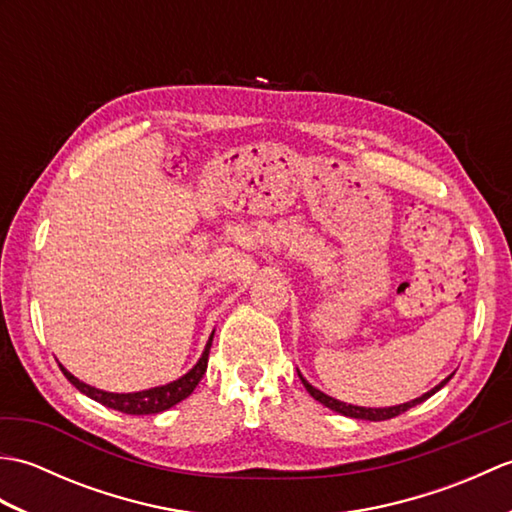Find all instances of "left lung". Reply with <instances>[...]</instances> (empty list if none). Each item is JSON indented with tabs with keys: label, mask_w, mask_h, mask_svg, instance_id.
<instances>
[{
	"label": "left lung",
	"mask_w": 512,
	"mask_h": 512,
	"mask_svg": "<svg viewBox=\"0 0 512 512\" xmlns=\"http://www.w3.org/2000/svg\"><path fill=\"white\" fill-rule=\"evenodd\" d=\"M299 378H301L303 387L308 389V394H310L314 400H319L321 405H325V407H328V409H332V411H336V413H341V416H347V418H356V420H374V422H378V420H389V418H396V416H400V413L409 411L411 407L420 405V402H424V400H427L429 396L436 394L438 389H442L444 385H447L449 380L453 378V374H451L449 378H444L438 387H433V389H431V391H427V394H424V396H420V398H416V400H411V402H405V405H398V407H385V409H372V407H356V405H345V402L336 400V398H330V396H325L323 391H319L317 387H312V385L308 383V380L303 378L301 374H299Z\"/></svg>",
	"instance_id": "8db88e82"
}]
</instances>
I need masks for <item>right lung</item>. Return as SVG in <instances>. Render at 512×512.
<instances>
[{
    "label": "right lung",
    "mask_w": 512,
    "mask_h": 512,
    "mask_svg": "<svg viewBox=\"0 0 512 512\" xmlns=\"http://www.w3.org/2000/svg\"><path fill=\"white\" fill-rule=\"evenodd\" d=\"M211 341H213V334H211L209 343H206V347H204L202 358H200L198 363H195V367L191 369L189 374H184L182 378L173 380V383H169V385L145 389V391H136V394H112V391H103V389L90 387V385L81 383V380L76 378V376H72L63 365H59V367H61L63 376L68 378L76 389L83 391L85 396H90L92 400L101 402V405L110 407V409H116V411H121V413H129V416H147V413L165 411V409H169L173 405H178L180 400L191 396V391L198 387V383H200L204 372H206V363H209Z\"/></svg>",
    "instance_id": "obj_1"
}]
</instances>
